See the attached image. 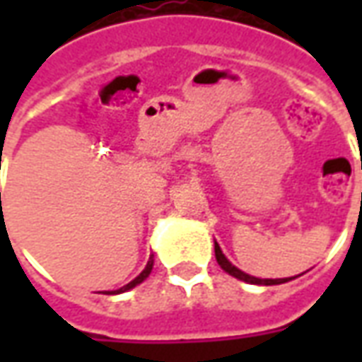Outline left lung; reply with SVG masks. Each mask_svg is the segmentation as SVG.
I'll use <instances>...</instances> for the list:
<instances>
[{
  "label": "left lung",
  "instance_id": "obj_1",
  "mask_svg": "<svg viewBox=\"0 0 362 362\" xmlns=\"http://www.w3.org/2000/svg\"><path fill=\"white\" fill-rule=\"evenodd\" d=\"M215 258H217V264H219L228 275H233V277L244 281V283H250V285H281V283H287V281L295 279V277H285V279H259V277L248 275V273H244L243 269H238V267L233 266V264L228 262L227 256L223 254V250H221V246L217 243H215Z\"/></svg>",
  "mask_w": 362,
  "mask_h": 362
}]
</instances>
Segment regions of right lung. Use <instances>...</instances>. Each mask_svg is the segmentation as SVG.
I'll list each match as a JSON object with an SVG mask.
<instances>
[{
	"mask_svg": "<svg viewBox=\"0 0 362 362\" xmlns=\"http://www.w3.org/2000/svg\"><path fill=\"white\" fill-rule=\"evenodd\" d=\"M153 264H155V259H153V254H151V258H149V262H147V266H145V269H143V272L139 273V275H137V277H135L134 281H129L127 285H124V287L118 288V291H114L112 295H119V293H126V291H129V288L137 287L139 283H143V281H145V279H147V277H149L151 269H153Z\"/></svg>",
	"mask_w": 362,
	"mask_h": 362,
	"instance_id": "right-lung-1",
	"label": "right lung"
}]
</instances>
